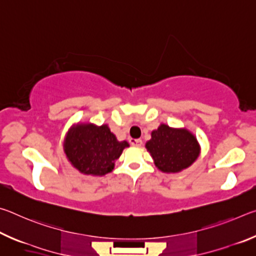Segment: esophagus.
<instances>
[{
	"label": "esophagus",
	"mask_w": 256,
	"mask_h": 256,
	"mask_svg": "<svg viewBox=\"0 0 256 256\" xmlns=\"http://www.w3.org/2000/svg\"><path fill=\"white\" fill-rule=\"evenodd\" d=\"M131 144L134 146H142V140H140V138H134V140L131 141Z\"/></svg>",
	"instance_id": "34e87169"
}]
</instances>
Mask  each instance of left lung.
<instances>
[{"label":"left lung","instance_id":"obj_1","mask_svg":"<svg viewBox=\"0 0 256 256\" xmlns=\"http://www.w3.org/2000/svg\"><path fill=\"white\" fill-rule=\"evenodd\" d=\"M156 166L166 172H178L190 166L198 156L196 138L188 130L160 125L146 142Z\"/></svg>","mask_w":256,"mask_h":256}]
</instances>
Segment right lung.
I'll return each mask as SVG.
<instances>
[{
  "label": "right lung",
  "instance_id": "add662e5",
  "mask_svg": "<svg viewBox=\"0 0 256 256\" xmlns=\"http://www.w3.org/2000/svg\"><path fill=\"white\" fill-rule=\"evenodd\" d=\"M126 141H118L107 125H78L68 133L64 151L78 170L86 175H105L112 172Z\"/></svg>",
  "mask_w": 256,
  "mask_h": 256
}]
</instances>
